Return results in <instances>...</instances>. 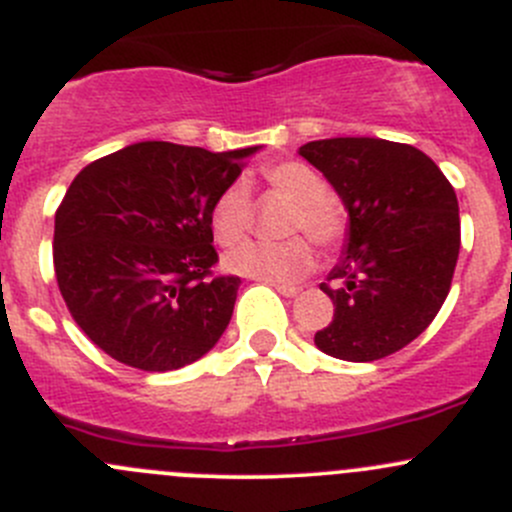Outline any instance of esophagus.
<instances>
[{
    "label": "esophagus",
    "instance_id": "34e87169",
    "mask_svg": "<svg viewBox=\"0 0 512 512\" xmlns=\"http://www.w3.org/2000/svg\"><path fill=\"white\" fill-rule=\"evenodd\" d=\"M272 287L277 289V292L282 294V297H297L299 292H302V287H297V285H285V282H270Z\"/></svg>",
    "mask_w": 512,
    "mask_h": 512
}]
</instances>
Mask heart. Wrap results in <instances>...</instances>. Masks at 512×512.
<instances>
[{
    "instance_id": "obj_1",
    "label": "heart",
    "mask_w": 512,
    "mask_h": 512,
    "mask_svg": "<svg viewBox=\"0 0 512 512\" xmlns=\"http://www.w3.org/2000/svg\"><path fill=\"white\" fill-rule=\"evenodd\" d=\"M267 193L287 200L292 208L282 223L287 240L280 242H242L225 255V267L235 275L255 280L289 282L299 280L314 267V247L307 237L294 236V231L309 235L324 250H334L344 240L347 223L342 210L329 198V183L299 160H285L262 170ZM255 220L250 188L242 180L225 185L210 208V227L220 245L230 247L250 232Z\"/></svg>"
}]
</instances>
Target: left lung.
Returning a JSON list of instances; mask_svg holds the SVG:
<instances>
[{
    "label": "left lung",
    "instance_id": "1",
    "mask_svg": "<svg viewBox=\"0 0 512 512\" xmlns=\"http://www.w3.org/2000/svg\"><path fill=\"white\" fill-rule=\"evenodd\" d=\"M349 213L342 260L319 289L334 302L324 354L376 361L411 344L446 302L461 247L453 185L414 146L384 138L304 143Z\"/></svg>",
    "mask_w": 512,
    "mask_h": 512
}]
</instances>
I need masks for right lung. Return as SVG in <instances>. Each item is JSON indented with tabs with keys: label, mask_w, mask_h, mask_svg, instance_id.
Segmentation results:
<instances>
[{
	"label": "right lung",
	"mask_w": 512,
	"mask_h": 512,
	"mask_svg": "<svg viewBox=\"0 0 512 512\" xmlns=\"http://www.w3.org/2000/svg\"><path fill=\"white\" fill-rule=\"evenodd\" d=\"M257 146L143 141L86 165L54 220V270L81 332L121 364L173 371L218 344L240 277H213L210 208Z\"/></svg>",
	"instance_id": "add662e5"
}]
</instances>
